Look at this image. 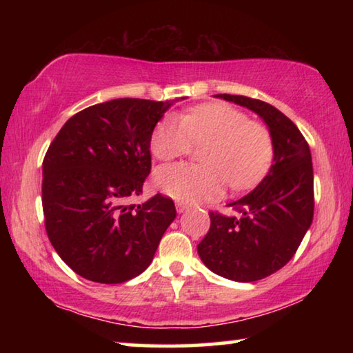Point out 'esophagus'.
I'll list each match as a JSON object with an SVG mask.
<instances>
[{"instance_id":"obj_1","label":"esophagus","mask_w":353,"mask_h":353,"mask_svg":"<svg viewBox=\"0 0 353 353\" xmlns=\"http://www.w3.org/2000/svg\"><path fill=\"white\" fill-rule=\"evenodd\" d=\"M176 208H177V213H185V212H188V205H187V204H182V202H177V204H176Z\"/></svg>"}]
</instances>
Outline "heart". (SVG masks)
Here are the masks:
<instances>
[{"mask_svg": "<svg viewBox=\"0 0 353 353\" xmlns=\"http://www.w3.org/2000/svg\"><path fill=\"white\" fill-rule=\"evenodd\" d=\"M205 143L201 154L205 165L176 163L157 170L155 185L162 193L199 204L219 198L227 182L234 190L250 188L266 174L274 154L268 129L223 103L193 107L183 117L165 115L152 130L151 151L159 160H172Z\"/></svg>", "mask_w": 353, "mask_h": 353, "instance_id": "heart-1", "label": "heart"}]
</instances>
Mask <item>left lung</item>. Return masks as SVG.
Returning <instances> with one entry per match:
<instances>
[{
	"instance_id": "obj_1",
	"label": "left lung",
	"mask_w": 353,
	"mask_h": 353,
	"mask_svg": "<svg viewBox=\"0 0 353 353\" xmlns=\"http://www.w3.org/2000/svg\"><path fill=\"white\" fill-rule=\"evenodd\" d=\"M256 113L270 130L272 165L254 191L229 204L238 212H210V230L198 244L208 270L234 282L271 276L296 254L313 221V163L308 143L276 107L238 94H214Z\"/></svg>"
}]
</instances>
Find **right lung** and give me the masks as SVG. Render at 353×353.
Returning <instances> with one entry per match:
<instances>
[{"label": "right lung", "mask_w": 353, "mask_h": 353, "mask_svg": "<svg viewBox=\"0 0 353 353\" xmlns=\"http://www.w3.org/2000/svg\"><path fill=\"white\" fill-rule=\"evenodd\" d=\"M185 99V98H181ZM174 101L118 98L71 117L43 159L46 234L81 277L123 283L151 265L176 218L174 202L155 194L143 204L151 172V135Z\"/></svg>", "instance_id": "obj_1"}]
</instances>
